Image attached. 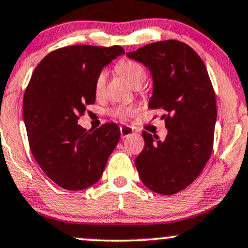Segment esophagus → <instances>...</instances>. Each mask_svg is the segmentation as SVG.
I'll return each mask as SVG.
<instances>
[{
	"instance_id": "1",
	"label": "esophagus",
	"mask_w": 248,
	"mask_h": 248,
	"mask_svg": "<svg viewBox=\"0 0 248 248\" xmlns=\"http://www.w3.org/2000/svg\"><path fill=\"white\" fill-rule=\"evenodd\" d=\"M120 133H121L122 138H126V137L131 136L133 133V128L129 126H121L120 127Z\"/></svg>"
}]
</instances>
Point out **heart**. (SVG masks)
<instances>
[{"instance_id":"b5f03b06","label":"heart","mask_w":248,"mask_h":248,"mask_svg":"<svg viewBox=\"0 0 248 248\" xmlns=\"http://www.w3.org/2000/svg\"><path fill=\"white\" fill-rule=\"evenodd\" d=\"M116 72L127 80L128 84H131L133 87L141 86L142 82L146 80V72L144 67L136 61L132 60H124L116 64ZM107 74L104 72H101L96 78L94 81V91L97 96L103 93L104 87H106ZM133 112L132 108H126V107H117L112 110V115L119 119H126L128 115Z\"/></svg>"}]
</instances>
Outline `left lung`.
Masks as SVG:
<instances>
[{"label": "left lung", "mask_w": 248, "mask_h": 248, "mask_svg": "<svg viewBox=\"0 0 248 248\" xmlns=\"http://www.w3.org/2000/svg\"><path fill=\"white\" fill-rule=\"evenodd\" d=\"M151 72L150 109H164L168 129L159 140L142 132L145 146L136 158L142 184L159 194L177 193L199 176L209 161L217 119L216 97L202 60L187 44L162 41L127 52Z\"/></svg>", "instance_id": "left-lung-1"}]
</instances>
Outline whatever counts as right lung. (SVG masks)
Here are the masks:
<instances>
[{"instance_id": "add662e5", "label": "right lung", "mask_w": 248, "mask_h": 248, "mask_svg": "<svg viewBox=\"0 0 248 248\" xmlns=\"http://www.w3.org/2000/svg\"><path fill=\"white\" fill-rule=\"evenodd\" d=\"M124 54L119 46H64L44 57L32 74L22 103L27 138L38 166L62 188L96 184L119 142L116 124L86 131L78 120L96 102L97 76Z\"/></svg>"}]
</instances>
